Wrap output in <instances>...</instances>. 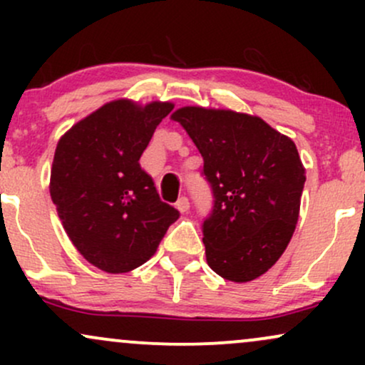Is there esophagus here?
Returning a JSON list of instances; mask_svg holds the SVG:
<instances>
[{
	"label": "esophagus",
	"instance_id": "esophagus-1",
	"mask_svg": "<svg viewBox=\"0 0 365 365\" xmlns=\"http://www.w3.org/2000/svg\"><path fill=\"white\" fill-rule=\"evenodd\" d=\"M177 209L180 212H187L188 209H190V202H188V199L185 195L180 197V199L177 200Z\"/></svg>",
	"mask_w": 365,
	"mask_h": 365
}]
</instances>
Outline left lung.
<instances>
[{"label":"left lung","mask_w":365,"mask_h":365,"mask_svg":"<svg viewBox=\"0 0 365 365\" xmlns=\"http://www.w3.org/2000/svg\"><path fill=\"white\" fill-rule=\"evenodd\" d=\"M202 154L212 211L202 223L209 267L252 282L282 257L295 232L305 170L287 135L259 116L180 108L171 115Z\"/></svg>","instance_id":"obj_1"}]
</instances>
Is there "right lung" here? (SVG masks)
<instances>
[{
  "label": "right lung",
  "mask_w": 365,
  "mask_h": 365,
  "mask_svg": "<svg viewBox=\"0 0 365 365\" xmlns=\"http://www.w3.org/2000/svg\"><path fill=\"white\" fill-rule=\"evenodd\" d=\"M171 103L118 99L61 137L51 199L72 244L92 266L128 273L149 261L180 212L163 202L139 159Z\"/></svg>",
  "instance_id": "add662e5"
}]
</instances>
